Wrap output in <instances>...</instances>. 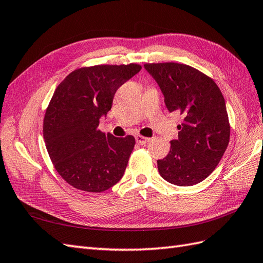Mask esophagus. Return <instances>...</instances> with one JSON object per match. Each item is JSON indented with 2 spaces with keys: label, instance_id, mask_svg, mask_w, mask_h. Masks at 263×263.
<instances>
[{
  "label": "esophagus",
  "instance_id": "1",
  "mask_svg": "<svg viewBox=\"0 0 263 263\" xmlns=\"http://www.w3.org/2000/svg\"><path fill=\"white\" fill-rule=\"evenodd\" d=\"M136 141L139 144H145L150 141V138H145V137H142V136H140V134H138V136H136Z\"/></svg>",
  "mask_w": 263,
  "mask_h": 263
}]
</instances>
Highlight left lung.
Listing matches in <instances>:
<instances>
[{"instance_id": "left-lung-1", "label": "left lung", "mask_w": 263, "mask_h": 263, "mask_svg": "<svg viewBox=\"0 0 263 263\" xmlns=\"http://www.w3.org/2000/svg\"><path fill=\"white\" fill-rule=\"evenodd\" d=\"M164 96L169 112H179L178 139L158 160L164 180L193 186L207 178L221 161L230 141L225 100L216 83L193 67L177 63L145 64Z\"/></svg>"}]
</instances>
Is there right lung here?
I'll return each mask as SVG.
<instances>
[{
    "instance_id": "add662e5",
    "label": "right lung",
    "mask_w": 263,
    "mask_h": 263,
    "mask_svg": "<svg viewBox=\"0 0 263 263\" xmlns=\"http://www.w3.org/2000/svg\"><path fill=\"white\" fill-rule=\"evenodd\" d=\"M141 70L138 64L99 65L76 69L54 90L44 120L49 157L69 185L101 193L123 177L136 144L99 129L120 86Z\"/></svg>"
}]
</instances>
